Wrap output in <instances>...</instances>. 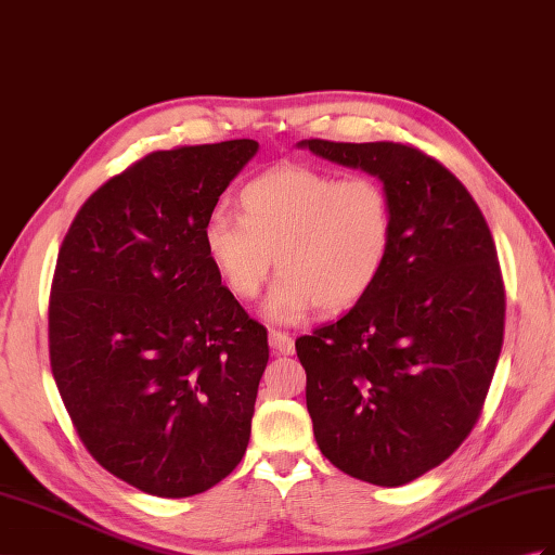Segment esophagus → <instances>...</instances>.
Returning <instances> with one entry per match:
<instances>
[{
  "label": "esophagus",
  "mask_w": 555,
  "mask_h": 555,
  "mask_svg": "<svg viewBox=\"0 0 555 555\" xmlns=\"http://www.w3.org/2000/svg\"><path fill=\"white\" fill-rule=\"evenodd\" d=\"M269 345L276 354H293L295 352V340L283 331H269Z\"/></svg>",
  "instance_id": "obj_1"
}]
</instances>
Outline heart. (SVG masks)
Masks as SVG:
<instances>
[{
    "instance_id": "heart-1",
    "label": "heart",
    "mask_w": 555,
    "mask_h": 555,
    "mask_svg": "<svg viewBox=\"0 0 555 555\" xmlns=\"http://www.w3.org/2000/svg\"><path fill=\"white\" fill-rule=\"evenodd\" d=\"M392 203L373 177H338L293 165L264 172L238 193V217L215 210L203 246L227 291L253 300L272 272V321H300L319 307L343 312L378 281L392 248Z\"/></svg>"
}]
</instances>
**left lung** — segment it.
Returning <instances> with one entry per match:
<instances>
[{
	"label": "left lung",
	"instance_id": "8db88e82",
	"mask_svg": "<svg viewBox=\"0 0 555 555\" xmlns=\"http://www.w3.org/2000/svg\"><path fill=\"white\" fill-rule=\"evenodd\" d=\"M298 146L378 177L395 217L373 288L295 340L317 444L357 480L406 485L452 456L482 414L506 317L494 238L468 189L414 146Z\"/></svg>",
	"mask_w": 555,
	"mask_h": 555
}]
</instances>
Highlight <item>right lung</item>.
<instances>
[{
	"mask_svg": "<svg viewBox=\"0 0 555 555\" xmlns=\"http://www.w3.org/2000/svg\"><path fill=\"white\" fill-rule=\"evenodd\" d=\"M260 144L149 153L85 201L61 243L49 359L87 452L141 492L182 499L250 440L267 328L203 246L215 205Z\"/></svg>",
	"mask_w": 555,
	"mask_h": 555,
	"instance_id": "right-lung-1",
	"label": "right lung"
}]
</instances>
